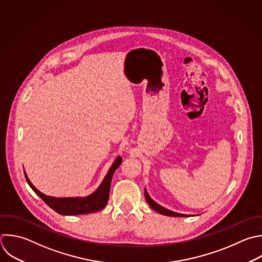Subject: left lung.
<instances>
[{
  "label": "left lung",
  "instance_id": "left-lung-1",
  "mask_svg": "<svg viewBox=\"0 0 262 262\" xmlns=\"http://www.w3.org/2000/svg\"><path fill=\"white\" fill-rule=\"evenodd\" d=\"M144 194H145V199H146V202L147 204L149 205L150 208H152L155 211H157L158 213L162 214V215H166V216H173V217H187V216H192V215H186V214H180V213H176V212H173L171 210H168L166 208H164L163 206L159 205L158 203H156L148 194L147 190L144 188Z\"/></svg>",
  "mask_w": 262,
  "mask_h": 262
}]
</instances>
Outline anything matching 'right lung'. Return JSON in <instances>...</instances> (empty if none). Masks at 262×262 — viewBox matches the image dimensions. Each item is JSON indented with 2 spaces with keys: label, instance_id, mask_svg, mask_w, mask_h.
<instances>
[{
  "label": "right lung",
  "instance_id": "1",
  "mask_svg": "<svg viewBox=\"0 0 262 262\" xmlns=\"http://www.w3.org/2000/svg\"><path fill=\"white\" fill-rule=\"evenodd\" d=\"M122 158L117 157L113 165L107 171V174L103 178L102 182L98 186V188L87 196H68V198H56L47 195L37 189L31 180L29 179L26 171L25 175L29 185L32 189L54 211L61 215H82V214H89L99 210H102L108 201L110 196V189H111V182L115 171L119 168L122 163Z\"/></svg>",
  "mask_w": 262,
  "mask_h": 262
}]
</instances>
